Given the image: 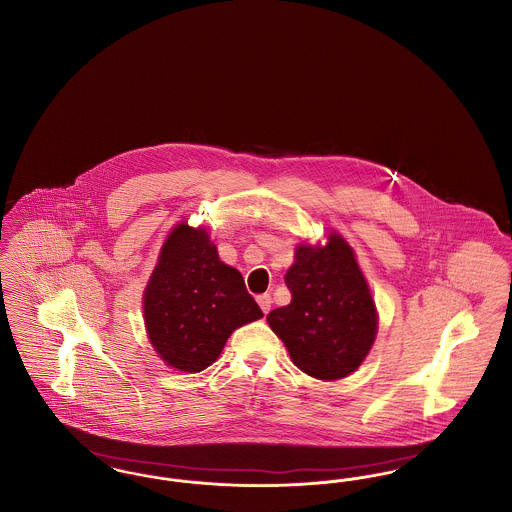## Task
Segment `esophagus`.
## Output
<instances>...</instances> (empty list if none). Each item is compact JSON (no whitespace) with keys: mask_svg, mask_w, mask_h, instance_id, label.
Returning a JSON list of instances; mask_svg holds the SVG:
<instances>
[{"mask_svg":"<svg viewBox=\"0 0 512 512\" xmlns=\"http://www.w3.org/2000/svg\"><path fill=\"white\" fill-rule=\"evenodd\" d=\"M257 303H259V307L263 309V313L267 315L268 311H270V305H272V297H270V293H263V295H259V297H257Z\"/></svg>","mask_w":512,"mask_h":512,"instance_id":"esophagus-1","label":"esophagus"}]
</instances>
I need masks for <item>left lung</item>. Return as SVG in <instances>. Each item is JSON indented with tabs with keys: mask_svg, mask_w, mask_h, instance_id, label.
<instances>
[{
	"mask_svg": "<svg viewBox=\"0 0 512 512\" xmlns=\"http://www.w3.org/2000/svg\"><path fill=\"white\" fill-rule=\"evenodd\" d=\"M284 282L286 307L267 315L297 368L318 380H338L365 361L378 317L353 249L338 234L324 247L299 245Z\"/></svg>",
	"mask_w": 512,
	"mask_h": 512,
	"instance_id": "8db88e82",
	"label": "left lung"
}]
</instances>
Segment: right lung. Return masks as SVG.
I'll use <instances>...</instances> for the list:
<instances>
[{
    "mask_svg": "<svg viewBox=\"0 0 512 512\" xmlns=\"http://www.w3.org/2000/svg\"><path fill=\"white\" fill-rule=\"evenodd\" d=\"M147 334L169 366L199 372L228 336L263 317L236 268L224 265L201 228L178 224L163 245L144 295Z\"/></svg>",
    "mask_w": 512,
    "mask_h": 512,
    "instance_id": "right-lung-1",
    "label": "right lung"
}]
</instances>
